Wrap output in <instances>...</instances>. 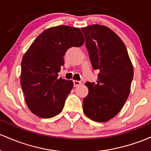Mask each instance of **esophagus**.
I'll use <instances>...</instances> for the list:
<instances>
[{
  "mask_svg": "<svg viewBox=\"0 0 151 151\" xmlns=\"http://www.w3.org/2000/svg\"><path fill=\"white\" fill-rule=\"evenodd\" d=\"M81 81H73V85H74V87H76V86H79V85H81Z\"/></svg>",
  "mask_w": 151,
  "mask_h": 151,
  "instance_id": "obj_1",
  "label": "esophagus"
}]
</instances>
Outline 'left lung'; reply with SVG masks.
I'll list each match as a JSON object with an SVG mask.
<instances>
[{"label": "left lung", "instance_id": "8db88e82", "mask_svg": "<svg viewBox=\"0 0 151 151\" xmlns=\"http://www.w3.org/2000/svg\"><path fill=\"white\" fill-rule=\"evenodd\" d=\"M92 66L99 70L98 81L86 83L88 94L83 101L86 116L106 122L120 112L130 94L133 66L128 50L118 35L104 25L81 28Z\"/></svg>", "mask_w": 151, "mask_h": 151}]
</instances>
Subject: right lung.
Listing matches in <instances>:
<instances>
[{
	"label": "right lung",
	"instance_id": "1",
	"mask_svg": "<svg viewBox=\"0 0 151 151\" xmlns=\"http://www.w3.org/2000/svg\"><path fill=\"white\" fill-rule=\"evenodd\" d=\"M83 43L80 28L59 25L44 30L24 54L21 84L27 106L35 116L50 118L62 111L73 87L72 81L58 78L63 56L68 49Z\"/></svg>",
	"mask_w": 151,
	"mask_h": 151
}]
</instances>
